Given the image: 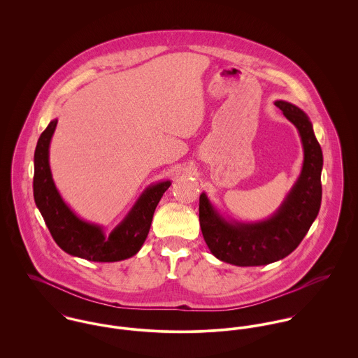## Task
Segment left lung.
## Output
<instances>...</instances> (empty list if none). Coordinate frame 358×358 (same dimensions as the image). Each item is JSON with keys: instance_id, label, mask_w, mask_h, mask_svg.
<instances>
[{"instance_id": "1", "label": "left lung", "mask_w": 358, "mask_h": 358, "mask_svg": "<svg viewBox=\"0 0 358 358\" xmlns=\"http://www.w3.org/2000/svg\"><path fill=\"white\" fill-rule=\"evenodd\" d=\"M298 128L305 162L302 173L274 216L259 223H227L200 196V226L205 243L217 259L236 266L268 264L289 255L301 244L321 205L322 152L306 114L288 102H275Z\"/></svg>"}]
</instances>
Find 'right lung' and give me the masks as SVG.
<instances>
[{"instance_id":"1","label":"right lung","mask_w":358,"mask_h":358,"mask_svg":"<svg viewBox=\"0 0 358 358\" xmlns=\"http://www.w3.org/2000/svg\"><path fill=\"white\" fill-rule=\"evenodd\" d=\"M57 120L41 134L34 153V200L55 243L67 254L92 262H117L135 255L143 245L153 220L155 206L171 182L149 187L108 237L99 226L78 219L60 199L52 180L48 149Z\"/></svg>"}]
</instances>
